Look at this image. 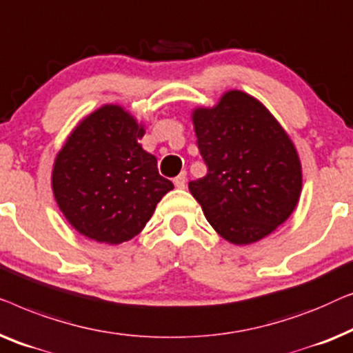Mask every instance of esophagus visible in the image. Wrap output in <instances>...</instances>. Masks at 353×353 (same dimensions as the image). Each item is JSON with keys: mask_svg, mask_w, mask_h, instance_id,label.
Returning a JSON list of instances; mask_svg holds the SVG:
<instances>
[{"mask_svg": "<svg viewBox=\"0 0 353 353\" xmlns=\"http://www.w3.org/2000/svg\"><path fill=\"white\" fill-rule=\"evenodd\" d=\"M174 183H176L177 188H185V185H187V174H185V171L181 172V174H179L174 179Z\"/></svg>", "mask_w": 353, "mask_h": 353, "instance_id": "1", "label": "esophagus"}]
</instances>
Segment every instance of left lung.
Returning a JSON list of instances; mask_svg holds the SVG:
<instances>
[{"label": "left lung", "instance_id": "obj_1", "mask_svg": "<svg viewBox=\"0 0 353 353\" xmlns=\"http://www.w3.org/2000/svg\"><path fill=\"white\" fill-rule=\"evenodd\" d=\"M208 174L188 182L222 238L250 245L292 214L302 188L296 147L275 117L250 94L227 91L212 108L192 113Z\"/></svg>", "mask_w": 353, "mask_h": 353}]
</instances>
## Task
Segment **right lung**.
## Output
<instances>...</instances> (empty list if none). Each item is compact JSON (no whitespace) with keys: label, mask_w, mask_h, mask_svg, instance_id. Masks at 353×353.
<instances>
[{"label":"right lung","mask_w":353,"mask_h":353,"mask_svg":"<svg viewBox=\"0 0 353 353\" xmlns=\"http://www.w3.org/2000/svg\"><path fill=\"white\" fill-rule=\"evenodd\" d=\"M143 134L131 113L107 103L79 121L57 153L54 198L81 235L108 245L131 240L174 188L139 143Z\"/></svg>","instance_id":"right-lung-1"}]
</instances>
